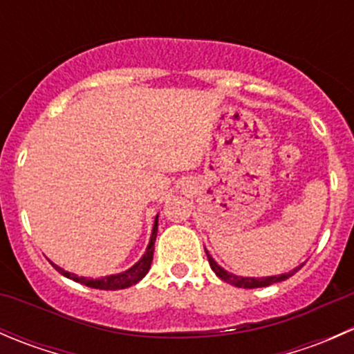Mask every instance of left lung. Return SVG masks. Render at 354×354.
<instances>
[{"label":"left lung","instance_id":"left-lung-1","mask_svg":"<svg viewBox=\"0 0 354 354\" xmlns=\"http://www.w3.org/2000/svg\"><path fill=\"white\" fill-rule=\"evenodd\" d=\"M207 253V259H209V263H210V269L216 272L217 277H221V279L224 281V283H230L233 284V286L236 288H246V289H253V288H266V286H270V284H276V283H281V281H286L289 279L291 276H295L296 272H298L299 269H301V266H298L296 269L289 270L288 274H279V276H269V277H241V276H236V274H231L227 272V270H224L223 267L219 266V263L216 262V260L212 259V257L209 255V252L205 250Z\"/></svg>","mask_w":354,"mask_h":354}]
</instances>
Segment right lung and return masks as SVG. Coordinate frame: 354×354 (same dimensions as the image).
Returning a JSON list of instances; mask_svg holds the SVG:
<instances>
[{
	"label": "right lung",
	"instance_id": "add662e5",
	"mask_svg": "<svg viewBox=\"0 0 354 354\" xmlns=\"http://www.w3.org/2000/svg\"><path fill=\"white\" fill-rule=\"evenodd\" d=\"M157 217L159 216H156L154 227H152L151 241H149L147 250H145V253L142 255V259L138 260L135 266H131L130 269L124 270V272L113 274V276L101 277V279H91V277H78L77 274L68 272V270L62 269V267H58L56 263L51 262L53 267H55L59 274H63V276L68 277V279L75 281V283L85 284V286L94 288V289H109V291H116V289H124V288L133 286V284H137L138 281L144 279L145 274H147L149 269H151L152 257H154V243H156V236H157Z\"/></svg>",
	"mask_w": 354,
	"mask_h": 354
}]
</instances>
